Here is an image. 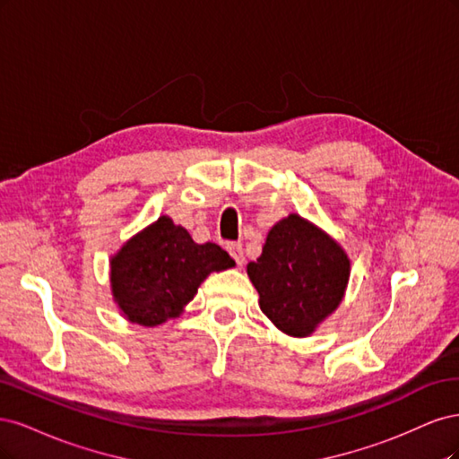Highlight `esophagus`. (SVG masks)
<instances>
[{
	"label": "esophagus",
	"instance_id": "esophagus-1",
	"mask_svg": "<svg viewBox=\"0 0 459 459\" xmlns=\"http://www.w3.org/2000/svg\"><path fill=\"white\" fill-rule=\"evenodd\" d=\"M227 249H229V254L232 255V259L236 261V264H244L246 257H244V249H242V244L230 242V244H227Z\"/></svg>",
	"mask_w": 459,
	"mask_h": 459
}]
</instances>
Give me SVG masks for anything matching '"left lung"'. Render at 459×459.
<instances>
[{
  "mask_svg": "<svg viewBox=\"0 0 459 459\" xmlns=\"http://www.w3.org/2000/svg\"><path fill=\"white\" fill-rule=\"evenodd\" d=\"M349 271L339 244L295 213L269 230L259 259L247 263L261 310L293 337L313 333L333 313L343 299Z\"/></svg>",
  "mask_w": 459,
  "mask_h": 459,
  "instance_id": "8db88e82",
  "label": "left lung"
}]
</instances>
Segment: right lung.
Wrapping results in <instances>:
<instances>
[{
    "label": "right lung",
    "instance_id": "1",
    "mask_svg": "<svg viewBox=\"0 0 459 459\" xmlns=\"http://www.w3.org/2000/svg\"><path fill=\"white\" fill-rule=\"evenodd\" d=\"M230 267L225 249L196 244L169 217H160L112 257V293L127 320L158 326L181 315L205 276Z\"/></svg>",
    "mask_w": 459,
    "mask_h": 459
}]
</instances>
